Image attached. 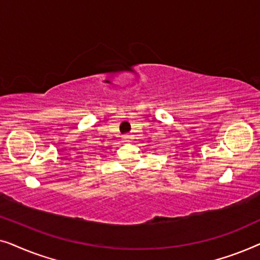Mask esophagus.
<instances>
[{
  "label": "esophagus",
  "mask_w": 260,
  "mask_h": 260,
  "mask_svg": "<svg viewBox=\"0 0 260 260\" xmlns=\"http://www.w3.org/2000/svg\"><path fill=\"white\" fill-rule=\"evenodd\" d=\"M123 140L124 142H131L133 141V136H131V135H124Z\"/></svg>",
  "instance_id": "esophagus-1"
}]
</instances>
